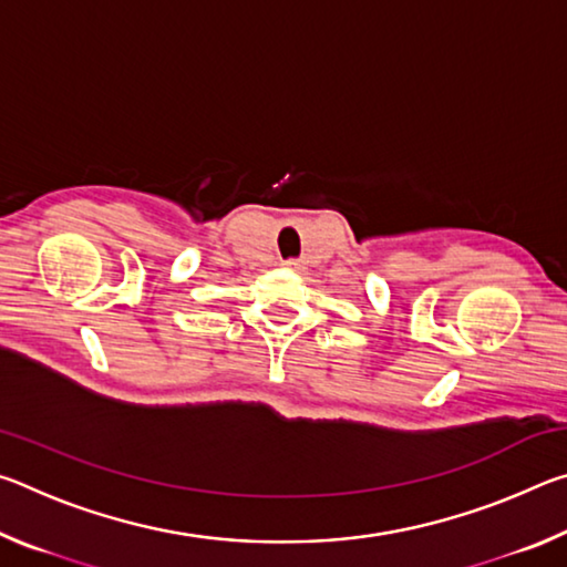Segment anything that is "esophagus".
<instances>
[{"label":"esophagus","instance_id":"esophagus-1","mask_svg":"<svg viewBox=\"0 0 567 567\" xmlns=\"http://www.w3.org/2000/svg\"><path fill=\"white\" fill-rule=\"evenodd\" d=\"M282 267H287V270H292V272H297L302 267V262L300 260H285L282 262Z\"/></svg>","mask_w":567,"mask_h":567}]
</instances>
